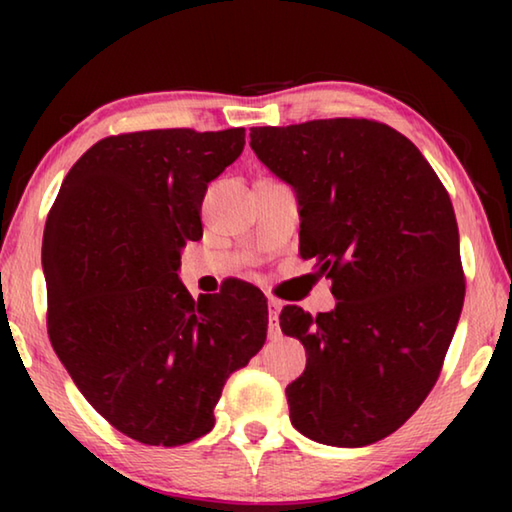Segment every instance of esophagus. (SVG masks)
<instances>
[{
	"label": "esophagus",
	"mask_w": 512,
	"mask_h": 512,
	"mask_svg": "<svg viewBox=\"0 0 512 512\" xmlns=\"http://www.w3.org/2000/svg\"><path fill=\"white\" fill-rule=\"evenodd\" d=\"M280 309H282V302L271 298L268 300V334L277 336L280 332Z\"/></svg>",
	"instance_id": "obj_1"
}]
</instances>
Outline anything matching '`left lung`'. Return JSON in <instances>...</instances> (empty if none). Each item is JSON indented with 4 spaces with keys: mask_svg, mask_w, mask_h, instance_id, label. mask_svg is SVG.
Listing matches in <instances>:
<instances>
[{
    "mask_svg": "<svg viewBox=\"0 0 512 512\" xmlns=\"http://www.w3.org/2000/svg\"><path fill=\"white\" fill-rule=\"evenodd\" d=\"M250 146L300 198V257L336 307L287 305L307 350L287 386L291 424L334 447L391 436L436 386L465 300L452 201L409 137L375 119L250 128Z\"/></svg>",
    "mask_w": 512,
    "mask_h": 512,
    "instance_id": "left-lung-1",
    "label": "left lung"
}]
</instances>
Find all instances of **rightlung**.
Here are the masks:
<instances>
[{
	"label": "right lung",
	"mask_w": 512,
	"mask_h": 512,
	"mask_svg": "<svg viewBox=\"0 0 512 512\" xmlns=\"http://www.w3.org/2000/svg\"><path fill=\"white\" fill-rule=\"evenodd\" d=\"M244 144V128L103 137L47 216L49 341L94 411L144 445L205 436L225 381L266 341L268 305L253 284L194 300L178 280L180 250L203 237L207 183Z\"/></svg>",
	"instance_id": "add662e5"
}]
</instances>
